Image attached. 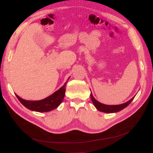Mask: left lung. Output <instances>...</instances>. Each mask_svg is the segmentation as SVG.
<instances>
[{
  "label": "left lung",
  "mask_w": 153,
  "mask_h": 153,
  "mask_svg": "<svg viewBox=\"0 0 153 153\" xmlns=\"http://www.w3.org/2000/svg\"><path fill=\"white\" fill-rule=\"evenodd\" d=\"M91 98L92 103H93L94 105L95 106V107L99 111H100V112H106V113H114V112H119V111H121L124 108H126V106H128L129 104L131 103L134 98H135V96H134L133 98H132L130 100L127 101L126 103H124L123 104L119 105H106L101 103L94 99L92 93H91Z\"/></svg>",
  "instance_id": "8db88e82"
}]
</instances>
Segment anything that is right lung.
<instances>
[{
    "instance_id": "obj_1",
    "label": "right lung",
    "mask_w": 153,
    "mask_h": 153,
    "mask_svg": "<svg viewBox=\"0 0 153 153\" xmlns=\"http://www.w3.org/2000/svg\"><path fill=\"white\" fill-rule=\"evenodd\" d=\"M66 84L67 82L53 94L47 98L39 101L25 100L21 98L16 94L15 95L18 100L20 101V103L25 106L27 108L39 112H50V111L57 108L59 105L61 103L64 98V95H65Z\"/></svg>"
}]
</instances>
